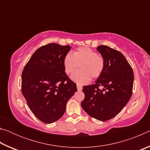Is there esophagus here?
Listing matches in <instances>:
<instances>
[{
  "label": "esophagus",
  "instance_id": "esophagus-1",
  "mask_svg": "<svg viewBox=\"0 0 150 150\" xmlns=\"http://www.w3.org/2000/svg\"><path fill=\"white\" fill-rule=\"evenodd\" d=\"M77 90L78 91H81V90H82V88H83L82 86H81L80 85H77Z\"/></svg>",
  "mask_w": 150,
  "mask_h": 150
}]
</instances>
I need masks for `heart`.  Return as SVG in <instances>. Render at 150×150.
I'll use <instances>...</instances> for the list:
<instances>
[{
	"instance_id": "obj_1",
	"label": "heart",
	"mask_w": 150,
	"mask_h": 150,
	"mask_svg": "<svg viewBox=\"0 0 150 150\" xmlns=\"http://www.w3.org/2000/svg\"><path fill=\"white\" fill-rule=\"evenodd\" d=\"M65 72L71 74L79 67L81 69L73 73L71 79L79 85H83L102 75L105 62L102 56L88 47H78L71 55H65L63 61Z\"/></svg>"
}]
</instances>
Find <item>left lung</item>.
Masks as SVG:
<instances>
[{"mask_svg":"<svg viewBox=\"0 0 150 150\" xmlns=\"http://www.w3.org/2000/svg\"><path fill=\"white\" fill-rule=\"evenodd\" d=\"M96 50L105 59V69L95 84L83 87L85 96L81 105L91 117L106 121L120 113L130 100L134 73L126 57L118 50L106 45H99Z\"/></svg>","mask_w":150,"mask_h":150,"instance_id":"8db88e82","label":"left lung"}]
</instances>
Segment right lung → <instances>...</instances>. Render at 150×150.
Wrapping results in <instances>:
<instances>
[{"label":"right lung","instance_id":"obj_1","mask_svg":"<svg viewBox=\"0 0 150 150\" xmlns=\"http://www.w3.org/2000/svg\"><path fill=\"white\" fill-rule=\"evenodd\" d=\"M71 46L51 43L33 54L22 74V93L35 117L46 124L59 120L67 101L77 91L63 61Z\"/></svg>","mask_w":150,"mask_h":150}]
</instances>
